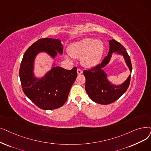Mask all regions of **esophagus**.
Instances as JSON below:
<instances>
[{
    "label": "esophagus",
    "mask_w": 151,
    "mask_h": 151,
    "mask_svg": "<svg viewBox=\"0 0 151 151\" xmlns=\"http://www.w3.org/2000/svg\"><path fill=\"white\" fill-rule=\"evenodd\" d=\"M77 73H78V75H81V74L83 73V71L80 69H78L77 70Z\"/></svg>",
    "instance_id": "esophagus-1"
}]
</instances>
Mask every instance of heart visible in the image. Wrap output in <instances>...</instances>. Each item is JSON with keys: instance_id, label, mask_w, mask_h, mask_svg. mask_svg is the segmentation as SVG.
Returning <instances> with one entry per match:
<instances>
[{"instance_id": "1", "label": "heart", "mask_w": 151, "mask_h": 151, "mask_svg": "<svg viewBox=\"0 0 151 151\" xmlns=\"http://www.w3.org/2000/svg\"><path fill=\"white\" fill-rule=\"evenodd\" d=\"M104 45L102 41L93 38H84L72 43L68 53L73 58H81L83 67L92 68L99 62L104 53Z\"/></svg>"}]
</instances>
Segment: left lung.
Returning <instances> with one entry per match:
<instances>
[{"instance_id": "left-lung-1", "label": "left lung", "mask_w": 151, "mask_h": 151, "mask_svg": "<svg viewBox=\"0 0 151 151\" xmlns=\"http://www.w3.org/2000/svg\"><path fill=\"white\" fill-rule=\"evenodd\" d=\"M109 52L101 63L97 66L83 71L86 78L85 89L92 101L102 105L112 103L119 99L126 92L129 83L131 75L123 83L119 85L112 84L107 79V75L103 68L110 62L112 54L116 53L123 55L124 61L132 73V65L129 56L125 48L119 42L114 39L109 40Z\"/></svg>"}]
</instances>
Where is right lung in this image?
<instances>
[{"label":"right lung","instance_id":"right-lung-1","mask_svg":"<svg viewBox=\"0 0 151 151\" xmlns=\"http://www.w3.org/2000/svg\"><path fill=\"white\" fill-rule=\"evenodd\" d=\"M63 47L60 39H40L27 50L23 57L19 71L23 91L42 110H54L63 106L77 77V68L69 70L55 67L54 63L44 76L36 78L34 73L35 58L40 52H45L55 58L57 53L62 54Z\"/></svg>","mask_w":151,"mask_h":151}]
</instances>
